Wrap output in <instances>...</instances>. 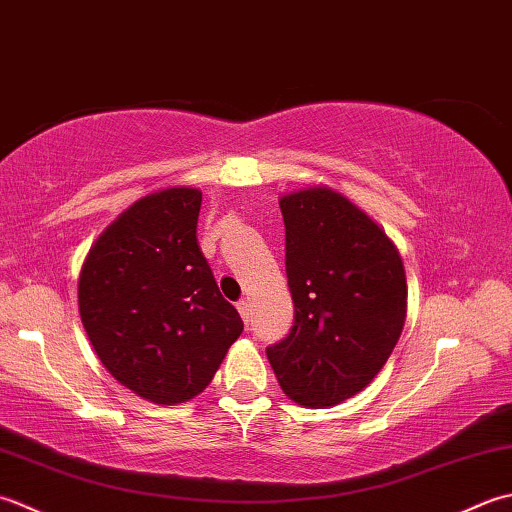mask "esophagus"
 I'll use <instances>...</instances> for the list:
<instances>
[{
    "label": "esophagus",
    "instance_id": "34e87169",
    "mask_svg": "<svg viewBox=\"0 0 512 512\" xmlns=\"http://www.w3.org/2000/svg\"><path fill=\"white\" fill-rule=\"evenodd\" d=\"M236 309H238V314H241V318L245 320V325L249 327V316H252V309H249V302H247V300H238V302H236Z\"/></svg>",
    "mask_w": 512,
    "mask_h": 512
}]
</instances>
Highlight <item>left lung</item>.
<instances>
[{
    "label": "left lung",
    "instance_id": "obj_1",
    "mask_svg": "<svg viewBox=\"0 0 512 512\" xmlns=\"http://www.w3.org/2000/svg\"><path fill=\"white\" fill-rule=\"evenodd\" d=\"M280 212L294 325L267 358L291 400L340 404L378 375L400 338L402 258L367 214L327 187L283 196Z\"/></svg>",
    "mask_w": 512,
    "mask_h": 512
}]
</instances>
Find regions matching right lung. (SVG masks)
<instances>
[{"instance_id": "1", "label": "right lung", "mask_w": 512, "mask_h": 512, "mask_svg": "<svg viewBox=\"0 0 512 512\" xmlns=\"http://www.w3.org/2000/svg\"><path fill=\"white\" fill-rule=\"evenodd\" d=\"M203 196L172 187L123 212L83 263L79 314L99 360L156 404L192 400L243 333L196 238Z\"/></svg>"}]
</instances>
